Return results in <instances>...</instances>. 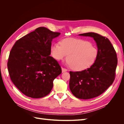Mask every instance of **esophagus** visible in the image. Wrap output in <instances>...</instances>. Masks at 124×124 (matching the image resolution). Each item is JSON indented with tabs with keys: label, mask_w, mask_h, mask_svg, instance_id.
I'll use <instances>...</instances> for the list:
<instances>
[{
	"label": "esophagus",
	"mask_w": 124,
	"mask_h": 124,
	"mask_svg": "<svg viewBox=\"0 0 124 124\" xmlns=\"http://www.w3.org/2000/svg\"><path fill=\"white\" fill-rule=\"evenodd\" d=\"M62 72H66V71H67V70L66 69L63 68H62Z\"/></svg>",
	"instance_id": "34e87169"
}]
</instances>
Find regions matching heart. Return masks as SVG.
Here are the masks:
<instances>
[{"mask_svg": "<svg viewBox=\"0 0 124 124\" xmlns=\"http://www.w3.org/2000/svg\"><path fill=\"white\" fill-rule=\"evenodd\" d=\"M59 43L51 46V55L55 59L61 61L67 57L71 68L81 71L90 68L96 61L98 56V48L89 41L68 38L62 39Z\"/></svg>", "mask_w": 124, "mask_h": 124, "instance_id": "b5f03b06", "label": "heart"}]
</instances>
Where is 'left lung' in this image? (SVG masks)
<instances>
[{
	"instance_id": "8db88e82",
	"label": "left lung",
	"mask_w": 124,
	"mask_h": 124,
	"mask_svg": "<svg viewBox=\"0 0 124 124\" xmlns=\"http://www.w3.org/2000/svg\"><path fill=\"white\" fill-rule=\"evenodd\" d=\"M78 35L93 39L98 56L89 68L77 72L70 71L69 88L78 98L92 99L102 94L113 83L117 65V56L114 47L106 37L95 32Z\"/></svg>"
}]
</instances>
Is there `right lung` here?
<instances>
[{
    "instance_id": "add662e5",
    "label": "right lung",
    "mask_w": 124,
    "mask_h": 124,
    "mask_svg": "<svg viewBox=\"0 0 124 124\" xmlns=\"http://www.w3.org/2000/svg\"><path fill=\"white\" fill-rule=\"evenodd\" d=\"M60 35L40 27L18 40L12 47L7 65L9 73L25 95L40 98L51 92L53 80L62 73L58 62L50 56L52 41Z\"/></svg>"
}]
</instances>
